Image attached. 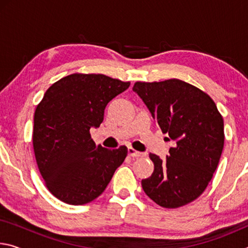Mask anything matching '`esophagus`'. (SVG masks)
<instances>
[{"mask_svg": "<svg viewBox=\"0 0 248 248\" xmlns=\"http://www.w3.org/2000/svg\"><path fill=\"white\" fill-rule=\"evenodd\" d=\"M128 154L130 155V156H133V157H143V156H145V153L138 152V151L132 149L131 146H129V148H128Z\"/></svg>", "mask_w": 248, "mask_h": 248, "instance_id": "esophagus-1", "label": "esophagus"}]
</instances>
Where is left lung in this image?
I'll list each match as a JSON object with an SVG mask.
<instances>
[{
    "label": "left lung",
    "instance_id": "1",
    "mask_svg": "<svg viewBox=\"0 0 248 248\" xmlns=\"http://www.w3.org/2000/svg\"><path fill=\"white\" fill-rule=\"evenodd\" d=\"M132 90L162 132L175 141L164 161L150 153L154 171L142 179V188L161 207H183L202 194L217 170L224 145L223 118L208 94L177 78L137 82Z\"/></svg>",
    "mask_w": 248,
    "mask_h": 248
}]
</instances>
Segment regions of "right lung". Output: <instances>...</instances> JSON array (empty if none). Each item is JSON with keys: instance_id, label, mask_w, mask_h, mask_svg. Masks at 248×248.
<instances>
[{"instance_id": "obj_1", "label": "right lung", "mask_w": 248, "mask_h": 248, "mask_svg": "<svg viewBox=\"0 0 248 248\" xmlns=\"http://www.w3.org/2000/svg\"><path fill=\"white\" fill-rule=\"evenodd\" d=\"M130 82L104 74L75 73L52 84L36 108L32 145L49 191L65 203L85 204L106 189L128 149L96 145L90 129L98 128L107 104Z\"/></svg>"}]
</instances>
